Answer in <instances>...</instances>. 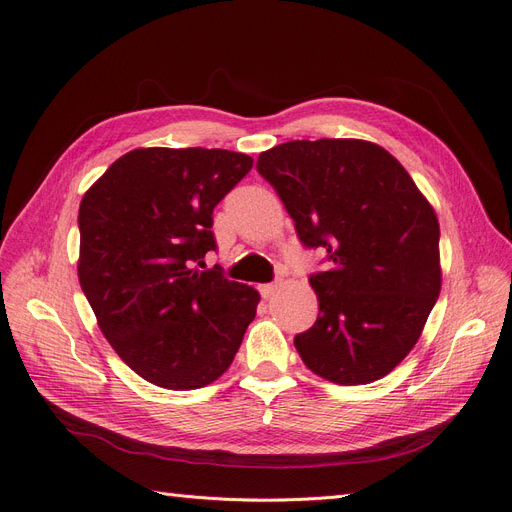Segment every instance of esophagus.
Here are the masks:
<instances>
[{"mask_svg":"<svg viewBox=\"0 0 512 512\" xmlns=\"http://www.w3.org/2000/svg\"><path fill=\"white\" fill-rule=\"evenodd\" d=\"M277 288H280V282H273V284H262L260 286V294L265 299H269V297H273V294L277 292Z\"/></svg>","mask_w":512,"mask_h":512,"instance_id":"1","label":"esophagus"}]
</instances>
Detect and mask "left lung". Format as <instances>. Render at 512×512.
<instances>
[{
	"label": "left lung",
	"mask_w": 512,
	"mask_h": 512,
	"mask_svg": "<svg viewBox=\"0 0 512 512\" xmlns=\"http://www.w3.org/2000/svg\"><path fill=\"white\" fill-rule=\"evenodd\" d=\"M305 247L329 254L309 277L312 329L294 337L303 363L335 384L384 378L414 348L442 286L440 224L389 151L356 138L290 141L256 162Z\"/></svg>",
	"instance_id": "obj_1"
}]
</instances>
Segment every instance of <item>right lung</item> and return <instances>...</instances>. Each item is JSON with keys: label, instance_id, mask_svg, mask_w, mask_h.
<instances>
[{"label": "right lung", "instance_id": "add662e5", "mask_svg": "<svg viewBox=\"0 0 512 512\" xmlns=\"http://www.w3.org/2000/svg\"><path fill=\"white\" fill-rule=\"evenodd\" d=\"M254 160L226 149H134L79 207V282L108 344L138 376L192 391L230 367L258 290L203 267L213 209Z\"/></svg>", "mask_w": 512, "mask_h": 512}]
</instances>
